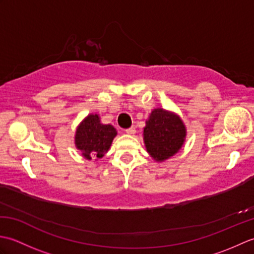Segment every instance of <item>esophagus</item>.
<instances>
[{
	"mask_svg": "<svg viewBox=\"0 0 254 254\" xmlns=\"http://www.w3.org/2000/svg\"><path fill=\"white\" fill-rule=\"evenodd\" d=\"M135 132H136V130H135V127H128L126 130V133L128 134V135H133V134H135Z\"/></svg>",
	"mask_w": 254,
	"mask_h": 254,
	"instance_id": "1",
	"label": "esophagus"
}]
</instances>
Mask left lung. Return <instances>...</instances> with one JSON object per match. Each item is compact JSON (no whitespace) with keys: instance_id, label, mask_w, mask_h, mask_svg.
Listing matches in <instances>:
<instances>
[{"instance_id":"left-lung-1","label":"left lung","mask_w":254,"mask_h":254,"mask_svg":"<svg viewBox=\"0 0 254 254\" xmlns=\"http://www.w3.org/2000/svg\"><path fill=\"white\" fill-rule=\"evenodd\" d=\"M186 138V127L175 113L155 109L144 127V142L147 152L157 161L174 156Z\"/></svg>"}]
</instances>
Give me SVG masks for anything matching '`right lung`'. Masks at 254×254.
Masks as SVG:
<instances>
[{
  "label": "right lung",
  "mask_w": 254,
  "mask_h": 254,
  "mask_svg": "<svg viewBox=\"0 0 254 254\" xmlns=\"http://www.w3.org/2000/svg\"><path fill=\"white\" fill-rule=\"evenodd\" d=\"M116 135L112 126L101 124L98 115H89L77 127L75 144L85 158H102Z\"/></svg>",
  "instance_id": "add662e5"
}]
</instances>
